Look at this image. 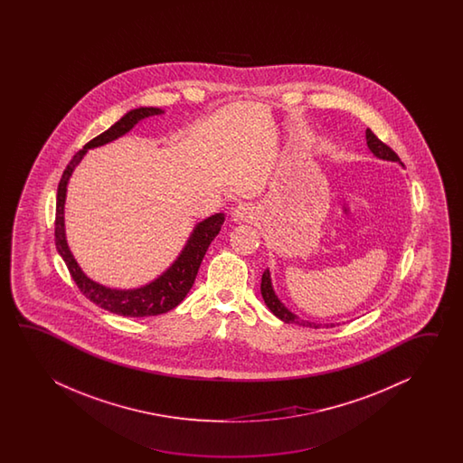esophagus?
Returning <instances> with one entry per match:
<instances>
[{
	"mask_svg": "<svg viewBox=\"0 0 463 463\" xmlns=\"http://www.w3.org/2000/svg\"><path fill=\"white\" fill-rule=\"evenodd\" d=\"M232 217L238 223H241V222H251L253 218L256 217V210L253 205H250V203H240V205H236L233 208V212H232Z\"/></svg>",
	"mask_w": 463,
	"mask_h": 463,
	"instance_id": "1",
	"label": "esophagus"
}]
</instances>
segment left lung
I'll list each match as a JSON object with an SVG mask.
<instances>
[{"label": "left lung", "mask_w": 463, "mask_h": 463, "mask_svg": "<svg viewBox=\"0 0 463 463\" xmlns=\"http://www.w3.org/2000/svg\"><path fill=\"white\" fill-rule=\"evenodd\" d=\"M365 138H367V147L371 148V152L374 154L375 157L384 158V160H392V162H401L399 156L393 152L392 148L389 147L387 144H384L381 138H377L374 132L371 128L365 130ZM261 296L265 299L266 306L269 307V311L279 317L281 321L285 323H291V325L306 326V327H315L317 329L321 325H316V323H309L306 319H301L298 316L293 315L288 307H286L278 296L273 291V286H271V276H269V269H266L263 276H261ZM335 325H326V327H333Z\"/></svg>", "instance_id": "obj_1"}]
</instances>
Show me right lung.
<instances>
[{"label": "right lung", "mask_w": 463, "mask_h": 463, "mask_svg": "<svg viewBox=\"0 0 463 463\" xmlns=\"http://www.w3.org/2000/svg\"><path fill=\"white\" fill-rule=\"evenodd\" d=\"M164 110L157 108H138L128 112L124 118L118 120L114 126L102 132L98 137L89 140L84 147L79 150L74 157L71 158L66 170L62 172V177L58 185V200H56V222H54V241L56 248L62 256L64 263L70 269L72 279L76 281L80 293L96 303L99 307L108 309L114 315L128 316V317H147L167 313L175 306L184 301L194 281L197 278L198 268L202 265V260L207 253L208 246L213 241V238L220 233L222 225L225 222L223 213H215L207 220L200 222L194 228L192 235L188 238L187 245L182 250L177 260L172 263L165 273L158 276L152 283L140 286L137 289H110L106 286L99 285L90 278L82 273L78 261L71 253L70 246L66 243L64 233V202H66V190L68 182L72 175V170L86 156L89 148L104 146L116 138L128 134L130 128L142 118L162 114Z\"/></svg>", "instance_id": "obj_1"}]
</instances>
